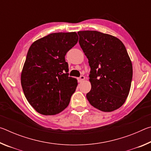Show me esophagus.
I'll return each mask as SVG.
<instances>
[{
  "label": "esophagus",
  "instance_id": "esophagus-1",
  "mask_svg": "<svg viewBox=\"0 0 151 151\" xmlns=\"http://www.w3.org/2000/svg\"><path fill=\"white\" fill-rule=\"evenodd\" d=\"M85 77L84 76H81L80 78H78V83H82V82H83L84 80H85Z\"/></svg>",
  "mask_w": 151,
  "mask_h": 151
}]
</instances>
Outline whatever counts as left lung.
Here are the masks:
<instances>
[{"label": "left lung", "mask_w": 151, "mask_h": 151, "mask_svg": "<svg viewBox=\"0 0 151 151\" xmlns=\"http://www.w3.org/2000/svg\"><path fill=\"white\" fill-rule=\"evenodd\" d=\"M79 44L88 59L92 106L112 112L123 105L129 94L132 65L123 43L114 36L96 30L78 31Z\"/></svg>", "instance_id": "8db88e82"}]
</instances>
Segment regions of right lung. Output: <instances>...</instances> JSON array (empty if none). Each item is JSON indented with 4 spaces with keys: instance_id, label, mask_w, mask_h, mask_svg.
<instances>
[{
    "instance_id": "right-lung-1",
    "label": "right lung",
    "mask_w": 151,
    "mask_h": 151,
    "mask_svg": "<svg viewBox=\"0 0 151 151\" xmlns=\"http://www.w3.org/2000/svg\"><path fill=\"white\" fill-rule=\"evenodd\" d=\"M78 40L75 32H55L37 40L30 47L20 82L27 100L39 113L55 115L69 104L78 83L68 76L65 57Z\"/></svg>"
}]
</instances>
